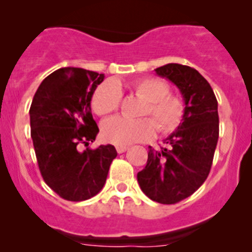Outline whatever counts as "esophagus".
<instances>
[{
    "instance_id": "34e87169",
    "label": "esophagus",
    "mask_w": 252,
    "mask_h": 252,
    "mask_svg": "<svg viewBox=\"0 0 252 252\" xmlns=\"http://www.w3.org/2000/svg\"><path fill=\"white\" fill-rule=\"evenodd\" d=\"M127 146H121V145H117L116 146V150H117V153L119 154H122V153H125V151L127 150Z\"/></svg>"
}]
</instances>
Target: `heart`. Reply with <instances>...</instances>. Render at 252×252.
Returning <instances> with one entry per match:
<instances>
[{
	"label": "heart",
	"instance_id": "obj_1",
	"mask_svg": "<svg viewBox=\"0 0 252 252\" xmlns=\"http://www.w3.org/2000/svg\"><path fill=\"white\" fill-rule=\"evenodd\" d=\"M131 88L145 104L141 116L150 119L130 120L115 116L102 124L101 133L104 141L113 145L126 146L133 142L146 141L158 130L161 133L174 132L179 128L186 116V103L178 95L170 94V87L166 82L155 77L140 78L131 84ZM122 98L121 90L112 81H107L94 91L92 97V110L98 116L115 112Z\"/></svg>",
	"mask_w": 252,
	"mask_h": 252
}]
</instances>
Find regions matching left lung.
<instances>
[{"instance_id":"obj_1","label":"left lung","mask_w":252,"mask_h":252,"mask_svg":"<svg viewBox=\"0 0 252 252\" xmlns=\"http://www.w3.org/2000/svg\"><path fill=\"white\" fill-rule=\"evenodd\" d=\"M155 72L179 88L186 116L165 140L168 149L149 146L148 162L137 173V182L150 199L174 204L192 195L211 171L220 133L218 103L212 87L194 68L170 63Z\"/></svg>"}]
</instances>
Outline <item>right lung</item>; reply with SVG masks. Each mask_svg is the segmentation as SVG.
<instances>
[{
	"instance_id": "add662e5",
	"label": "right lung",
	"mask_w": 252,
	"mask_h": 252,
	"mask_svg": "<svg viewBox=\"0 0 252 252\" xmlns=\"http://www.w3.org/2000/svg\"><path fill=\"white\" fill-rule=\"evenodd\" d=\"M103 78L82 68H60L41 82L31 103V139L40 173L66 201H86L99 193L117 157L113 145L79 151L99 131L91 99Z\"/></svg>"
}]
</instances>
